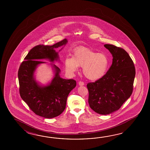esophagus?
Returning a JSON list of instances; mask_svg holds the SVG:
<instances>
[{
	"instance_id": "esophagus-1",
	"label": "esophagus",
	"mask_w": 150,
	"mask_h": 150,
	"mask_svg": "<svg viewBox=\"0 0 150 150\" xmlns=\"http://www.w3.org/2000/svg\"><path fill=\"white\" fill-rule=\"evenodd\" d=\"M78 84H79V86H83V85H84V83L82 82V81H79V82L78 83Z\"/></svg>"
}]
</instances>
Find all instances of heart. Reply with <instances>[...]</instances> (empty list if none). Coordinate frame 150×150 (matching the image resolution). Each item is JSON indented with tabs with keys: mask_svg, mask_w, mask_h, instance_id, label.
I'll return each instance as SVG.
<instances>
[{
	"mask_svg": "<svg viewBox=\"0 0 150 150\" xmlns=\"http://www.w3.org/2000/svg\"><path fill=\"white\" fill-rule=\"evenodd\" d=\"M66 70L74 74L82 67L84 76L92 81L101 78L105 74L108 66L107 56L103 53H98L86 48H78L74 50L72 57L65 59Z\"/></svg>",
	"mask_w": 150,
	"mask_h": 150,
	"instance_id": "heart-1",
	"label": "heart"
}]
</instances>
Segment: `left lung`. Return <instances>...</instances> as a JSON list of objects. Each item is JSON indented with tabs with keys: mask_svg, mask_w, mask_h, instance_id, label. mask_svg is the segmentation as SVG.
Masks as SVG:
<instances>
[{
	"mask_svg": "<svg viewBox=\"0 0 150 150\" xmlns=\"http://www.w3.org/2000/svg\"><path fill=\"white\" fill-rule=\"evenodd\" d=\"M112 56V66L105 76L87 85L91 108L108 115L121 108L130 97L136 74L134 62L127 52L112 45H105Z\"/></svg>",
	"mask_w": 150,
	"mask_h": 150,
	"instance_id": "1",
	"label": "left lung"
}]
</instances>
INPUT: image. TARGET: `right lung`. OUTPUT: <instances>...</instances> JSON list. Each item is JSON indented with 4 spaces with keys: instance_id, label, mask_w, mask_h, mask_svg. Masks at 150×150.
Here are the masks:
<instances>
[{
    "instance_id": "obj_1",
    "label": "right lung",
    "mask_w": 150,
    "mask_h": 150,
    "mask_svg": "<svg viewBox=\"0 0 150 150\" xmlns=\"http://www.w3.org/2000/svg\"><path fill=\"white\" fill-rule=\"evenodd\" d=\"M67 42L65 38L52 45L36 46L29 51L19 69L21 98L35 114L45 118H54L63 112L67 96L76 86V80L61 78L60 69L52 63L54 61L60 62L58 52L55 49L65 46ZM43 59L52 63L51 65L54 74L51 81L46 86L41 85L35 77V71L38 66L46 63L40 61Z\"/></svg>"
}]
</instances>
